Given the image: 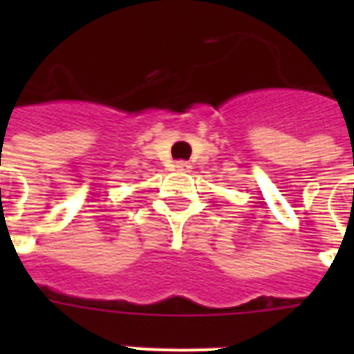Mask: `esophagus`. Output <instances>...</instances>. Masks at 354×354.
Returning <instances> with one entry per match:
<instances>
[{
  "label": "esophagus",
  "mask_w": 354,
  "mask_h": 354,
  "mask_svg": "<svg viewBox=\"0 0 354 354\" xmlns=\"http://www.w3.org/2000/svg\"><path fill=\"white\" fill-rule=\"evenodd\" d=\"M189 163L187 161H176V169L178 171H189Z\"/></svg>",
  "instance_id": "1"
}]
</instances>
